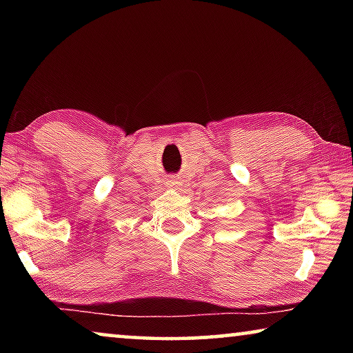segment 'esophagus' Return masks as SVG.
<instances>
[{
	"instance_id": "34e87169",
	"label": "esophagus",
	"mask_w": 353,
	"mask_h": 353,
	"mask_svg": "<svg viewBox=\"0 0 353 353\" xmlns=\"http://www.w3.org/2000/svg\"><path fill=\"white\" fill-rule=\"evenodd\" d=\"M166 185H170V187H179V185H181V182H179V179L177 177H170V181H168V183Z\"/></svg>"
}]
</instances>
